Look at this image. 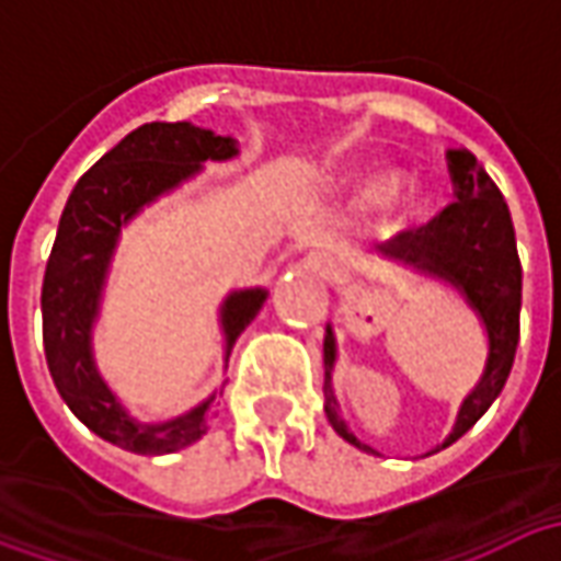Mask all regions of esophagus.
Wrapping results in <instances>:
<instances>
[{
	"label": "esophagus",
	"mask_w": 561,
	"mask_h": 561,
	"mask_svg": "<svg viewBox=\"0 0 561 561\" xmlns=\"http://www.w3.org/2000/svg\"><path fill=\"white\" fill-rule=\"evenodd\" d=\"M304 270L306 273H312V276L330 279V276L336 273V264H333V257L324 255V252H309V255L304 257Z\"/></svg>",
	"instance_id": "obj_1"
}]
</instances>
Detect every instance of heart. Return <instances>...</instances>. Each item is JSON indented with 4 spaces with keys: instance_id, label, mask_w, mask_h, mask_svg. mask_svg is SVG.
Wrapping results in <instances>:
<instances>
[{
    "instance_id": "heart-1",
    "label": "heart",
    "mask_w": 561,
    "mask_h": 561,
    "mask_svg": "<svg viewBox=\"0 0 561 561\" xmlns=\"http://www.w3.org/2000/svg\"><path fill=\"white\" fill-rule=\"evenodd\" d=\"M336 188H340L342 204L352 213H373L385 204L393 228L412 225L430 207V192L421 183L397 185V171L385 164L345 173Z\"/></svg>"
}]
</instances>
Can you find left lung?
<instances>
[{
    "mask_svg": "<svg viewBox=\"0 0 561 561\" xmlns=\"http://www.w3.org/2000/svg\"><path fill=\"white\" fill-rule=\"evenodd\" d=\"M447 171L454 176L457 201L442 209L430 225L417 231H402L385 243L378 252L390 264L412 270L426 279L445 282L447 288L462 297L486 333V360L478 385L459 402L454 430L442 445L430 454L454 445L481 421L483 412L495 402L505 388L514 354L519 342V300H523V267L517 257L514 221L499 185L483 171V164L469 149L447 152ZM336 333L328 324L324 333V414L340 438L364 454H376L352 433L342 417L340 402L333 393V369H336ZM426 454V457H430Z\"/></svg>",
    "mask_w": 561,
    "mask_h": 561,
    "instance_id": "obj_1",
    "label": "left lung"
}]
</instances>
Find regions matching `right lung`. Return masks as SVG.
Segmentation results:
<instances>
[{
    "label": "right lung",
    "mask_w": 561,
    "mask_h": 561,
    "mask_svg": "<svg viewBox=\"0 0 561 561\" xmlns=\"http://www.w3.org/2000/svg\"><path fill=\"white\" fill-rule=\"evenodd\" d=\"M237 152L240 147L231 135L225 138L192 123H147L80 176L62 209L42 288L47 366L75 417L99 438L131 454L161 457L195 445L207 435L219 390L171 421H140L104 381L95 364L92 333L102 316L104 285L116 245L128 225L159 197L195 180L207 161H228ZM267 288L255 285L231 291L221 300L225 369L233 342L267 304Z\"/></svg>",
    "instance_id": "obj_1"
}]
</instances>
